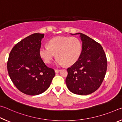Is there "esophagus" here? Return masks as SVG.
I'll return each instance as SVG.
<instances>
[{"instance_id": "34e87169", "label": "esophagus", "mask_w": 122, "mask_h": 122, "mask_svg": "<svg viewBox=\"0 0 122 122\" xmlns=\"http://www.w3.org/2000/svg\"><path fill=\"white\" fill-rule=\"evenodd\" d=\"M61 71V70H59V69H56L55 70V72L56 73H58V72Z\"/></svg>"}]
</instances>
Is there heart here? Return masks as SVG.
<instances>
[{
	"label": "heart",
	"mask_w": 122,
	"mask_h": 122,
	"mask_svg": "<svg viewBox=\"0 0 122 122\" xmlns=\"http://www.w3.org/2000/svg\"><path fill=\"white\" fill-rule=\"evenodd\" d=\"M81 51L82 44L78 38L58 36L49 41L48 46L41 47L39 53L46 63H50L56 53V64L71 66L77 61Z\"/></svg>",
	"instance_id": "b5f03b06"
}]
</instances>
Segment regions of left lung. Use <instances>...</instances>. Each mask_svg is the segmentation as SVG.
Listing matches in <instances>:
<instances>
[{"instance_id": "1", "label": "left lung", "mask_w": 122, "mask_h": 122, "mask_svg": "<svg viewBox=\"0 0 122 122\" xmlns=\"http://www.w3.org/2000/svg\"><path fill=\"white\" fill-rule=\"evenodd\" d=\"M80 35L82 51L76 63L67 69L66 84L75 94L86 95L94 92L101 86L105 76L107 61L101 44L84 34Z\"/></svg>"}]
</instances>
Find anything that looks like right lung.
Listing matches in <instances>:
<instances>
[{"label": "right lung", "instance_id": "add662e5", "mask_svg": "<svg viewBox=\"0 0 122 122\" xmlns=\"http://www.w3.org/2000/svg\"><path fill=\"white\" fill-rule=\"evenodd\" d=\"M44 36V34H31L18 43L10 53L8 74L16 88L25 94L43 93L55 76L54 70L47 66L40 56Z\"/></svg>", "mask_w": 122, "mask_h": 122}]
</instances>
